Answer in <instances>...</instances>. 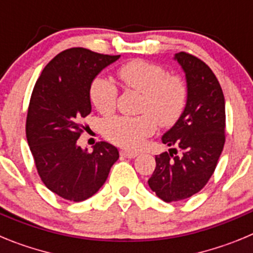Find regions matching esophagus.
<instances>
[{
	"label": "esophagus",
	"instance_id": "34e87169",
	"mask_svg": "<svg viewBox=\"0 0 253 253\" xmlns=\"http://www.w3.org/2000/svg\"><path fill=\"white\" fill-rule=\"evenodd\" d=\"M120 154H122L123 157L125 158H135L138 156L137 152H131V151H126V149H124V151L120 152Z\"/></svg>",
	"mask_w": 253,
	"mask_h": 253
}]
</instances>
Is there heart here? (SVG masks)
<instances>
[{
    "instance_id": "heart-1",
    "label": "heart",
    "mask_w": 253,
    "mask_h": 253,
    "mask_svg": "<svg viewBox=\"0 0 253 253\" xmlns=\"http://www.w3.org/2000/svg\"><path fill=\"white\" fill-rule=\"evenodd\" d=\"M119 77L129 88L143 93L137 118L116 116L104 124V134L114 144L128 149H139L158 124H175L185 109L187 88L178 76L167 75L166 69L147 60L134 59L119 69ZM118 90L105 77H96L90 86V100L96 110L109 115L115 109Z\"/></svg>"
}]
</instances>
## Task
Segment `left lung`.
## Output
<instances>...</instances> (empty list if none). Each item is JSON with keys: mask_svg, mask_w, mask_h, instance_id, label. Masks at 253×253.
Listing matches in <instances>:
<instances>
[{"mask_svg": "<svg viewBox=\"0 0 253 253\" xmlns=\"http://www.w3.org/2000/svg\"><path fill=\"white\" fill-rule=\"evenodd\" d=\"M173 59L185 73L187 99L185 109L162 143L178 147L156 157V169L148 180L152 191L163 202L184 200L207 185L224 147L225 102L213 71L194 55L180 51Z\"/></svg>", "mask_w": 253, "mask_h": 253, "instance_id": "8db88e82", "label": "left lung"}]
</instances>
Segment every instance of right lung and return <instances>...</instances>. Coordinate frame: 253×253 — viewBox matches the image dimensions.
Returning a JSON list of instances; mask_svg holds the SVG:
<instances>
[{"instance_id":"1","label":"right lung","mask_w":253,"mask_h":253,"mask_svg":"<svg viewBox=\"0 0 253 253\" xmlns=\"http://www.w3.org/2000/svg\"><path fill=\"white\" fill-rule=\"evenodd\" d=\"M119 58L67 49L46 64L31 93L26 138L38 173L50 191L71 202L95 195L119 158L110 143H97L92 152L77 144L82 119L92 109L91 82Z\"/></svg>"}]
</instances>
